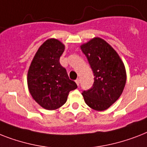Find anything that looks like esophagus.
<instances>
[{"instance_id":"1","label":"esophagus","mask_w":147,"mask_h":147,"mask_svg":"<svg viewBox=\"0 0 147 147\" xmlns=\"http://www.w3.org/2000/svg\"><path fill=\"white\" fill-rule=\"evenodd\" d=\"M76 84H77V85L78 86L80 84V79L79 78H77V79L76 80Z\"/></svg>"}]
</instances>
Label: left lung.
Instances as JSON below:
<instances>
[{
    "instance_id": "1",
    "label": "left lung",
    "mask_w": 147,
    "mask_h": 147,
    "mask_svg": "<svg viewBox=\"0 0 147 147\" xmlns=\"http://www.w3.org/2000/svg\"><path fill=\"white\" fill-rule=\"evenodd\" d=\"M94 72V84L82 91L86 104L102 111L114 103L122 94L126 82L124 63L116 51L100 38L81 46Z\"/></svg>"
}]
</instances>
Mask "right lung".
<instances>
[{
    "label": "right lung",
    "instance_id": "right-lung-1",
    "mask_svg": "<svg viewBox=\"0 0 147 147\" xmlns=\"http://www.w3.org/2000/svg\"><path fill=\"white\" fill-rule=\"evenodd\" d=\"M65 46L57 39L46 40L37 51L28 71V86L34 100L43 108L53 110L67 100L77 84L69 79L59 63Z\"/></svg>",
    "mask_w": 147,
    "mask_h": 147
}]
</instances>
